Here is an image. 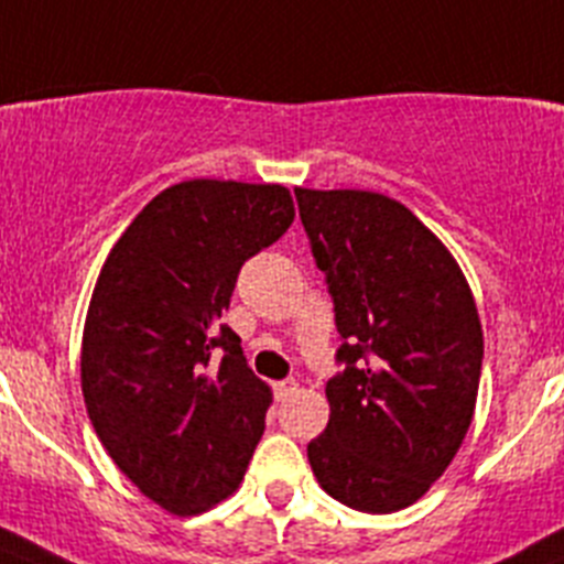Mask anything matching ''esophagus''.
Listing matches in <instances>:
<instances>
[{
    "label": "esophagus",
    "instance_id": "esophagus-1",
    "mask_svg": "<svg viewBox=\"0 0 564 564\" xmlns=\"http://www.w3.org/2000/svg\"><path fill=\"white\" fill-rule=\"evenodd\" d=\"M272 389H275V398H278V401H286L289 394L297 392V383H294V381H278Z\"/></svg>",
    "mask_w": 564,
    "mask_h": 564
}]
</instances>
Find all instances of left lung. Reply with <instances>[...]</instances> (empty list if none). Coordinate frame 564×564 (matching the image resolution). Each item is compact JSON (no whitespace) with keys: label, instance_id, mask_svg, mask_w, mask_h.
Returning <instances> with one entry per match:
<instances>
[{"label":"left lung","instance_id":"8db88e82","mask_svg":"<svg viewBox=\"0 0 564 564\" xmlns=\"http://www.w3.org/2000/svg\"><path fill=\"white\" fill-rule=\"evenodd\" d=\"M334 297L345 365L308 442L319 487L359 512L412 507L454 462L476 409L484 334L456 258L406 205L294 188Z\"/></svg>","mask_w":564,"mask_h":564}]
</instances>
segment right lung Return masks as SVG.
Listing matches in <instances>:
<instances>
[{"instance_id":"1","label":"right lung","mask_w":564,"mask_h":564,"mask_svg":"<svg viewBox=\"0 0 564 564\" xmlns=\"http://www.w3.org/2000/svg\"><path fill=\"white\" fill-rule=\"evenodd\" d=\"M294 219L278 183L163 188L105 258L83 328L88 417L116 467L172 514L236 492L272 392L223 323L241 264Z\"/></svg>"}]
</instances>
